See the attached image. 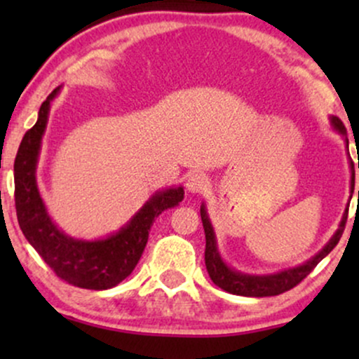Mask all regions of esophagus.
I'll use <instances>...</instances> for the list:
<instances>
[{
    "mask_svg": "<svg viewBox=\"0 0 359 359\" xmlns=\"http://www.w3.org/2000/svg\"><path fill=\"white\" fill-rule=\"evenodd\" d=\"M208 177L201 172H196V174H191L187 177V182H185V187H187L189 192L192 194H201L208 189Z\"/></svg>",
    "mask_w": 359,
    "mask_h": 359,
    "instance_id": "34e87169",
    "label": "esophagus"
}]
</instances>
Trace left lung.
Here are the masks:
<instances>
[{
  "mask_svg": "<svg viewBox=\"0 0 359 359\" xmlns=\"http://www.w3.org/2000/svg\"><path fill=\"white\" fill-rule=\"evenodd\" d=\"M331 121H332V126H334L339 133L346 135V128L339 118L336 116L331 118ZM358 168H359V163H358ZM351 170H353L351 189L354 191V167L353 165H351ZM358 197H359V191H358ZM201 219H203L204 233H205V253H204L205 269H208V273L212 282L216 283L217 287H221L222 290L229 292V294L245 295V297H270V295L283 294V292L290 290V288L299 285V283L316 269L317 263H319L324 257H327V255L334 250V246L339 243L341 236H343L346 221H348V211H346L343 221H341L339 229H337L334 236H332V240L329 241L314 258L309 259L307 263L297 266V269L280 271L277 275H266V277H251V275H243V273H238V271H233L231 269H228V266L222 263L219 253H217L216 250V240H214L212 226L211 222H209L208 214L204 211V205L201 208Z\"/></svg>",
  "mask_w": 359,
  "mask_h": 359,
  "instance_id": "8db88e82",
  "label": "left lung"
}]
</instances>
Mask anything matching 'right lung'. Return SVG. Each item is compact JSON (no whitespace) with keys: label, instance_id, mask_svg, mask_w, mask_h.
<instances>
[{"label":"right lung","instance_id":"1","mask_svg":"<svg viewBox=\"0 0 359 359\" xmlns=\"http://www.w3.org/2000/svg\"><path fill=\"white\" fill-rule=\"evenodd\" d=\"M60 88L42 102L39 119L25 133L15 158V208L18 224L28 243L64 282L89 290L118 285L135 270L145 250L155 217L184 199V189L158 192L126 228L101 241H79L65 236L50 221L36 189L35 168L40 142L47 125L50 101Z\"/></svg>","mask_w":359,"mask_h":359}]
</instances>
